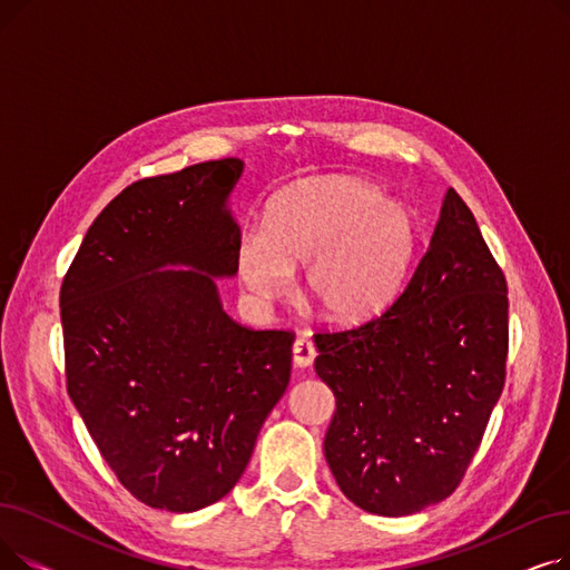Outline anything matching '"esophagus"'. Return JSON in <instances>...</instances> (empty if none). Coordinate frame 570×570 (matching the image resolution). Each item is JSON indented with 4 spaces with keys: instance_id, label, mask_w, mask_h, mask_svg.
Instances as JSON below:
<instances>
[{
    "instance_id": "esophagus-1",
    "label": "esophagus",
    "mask_w": 570,
    "mask_h": 570,
    "mask_svg": "<svg viewBox=\"0 0 570 570\" xmlns=\"http://www.w3.org/2000/svg\"><path fill=\"white\" fill-rule=\"evenodd\" d=\"M316 357V346L309 337H297L293 344V363L297 367H309Z\"/></svg>"
}]
</instances>
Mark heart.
I'll list each match as a JSON object with an SVG mask.
<instances>
[{
	"label": "heart",
	"instance_id": "obj_1",
	"mask_svg": "<svg viewBox=\"0 0 570 570\" xmlns=\"http://www.w3.org/2000/svg\"><path fill=\"white\" fill-rule=\"evenodd\" d=\"M421 226L413 209L365 179L323 177L279 194L267 230L243 233L237 267L258 301H273L307 265V295L335 323L381 314L402 288Z\"/></svg>",
	"mask_w": 570,
	"mask_h": 570
}]
</instances>
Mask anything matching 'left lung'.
Masks as SVG:
<instances>
[{
  "label": "left lung",
  "instance_id": "1",
  "mask_svg": "<svg viewBox=\"0 0 570 570\" xmlns=\"http://www.w3.org/2000/svg\"><path fill=\"white\" fill-rule=\"evenodd\" d=\"M314 342L316 374L337 402L323 451L340 490L385 518L453 494L501 397L508 357L505 277L455 189L395 303Z\"/></svg>",
  "mask_w": 570,
  "mask_h": 570
}]
</instances>
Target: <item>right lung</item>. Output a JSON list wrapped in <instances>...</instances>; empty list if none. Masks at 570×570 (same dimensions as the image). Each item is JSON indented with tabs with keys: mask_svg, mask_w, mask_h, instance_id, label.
<instances>
[{
	"mask_svg": "<svg viewBox=\"0 0 570 570\" xmlns=\"http://www.w3.org/2000/svg\"><path fill=\"white\" fill-rule=\"evenodd\" d=\"M239 173L219 159L129 185L59 288L67 393L117 481L170 513L233 490L291 379L295 335L235 323L217 295L237 273Z\"/></svg>",
	"mask_w": 570,
	"mask_h": 570,
	"instance_id": "1",
	"label": "right lung"
}]
</instances>
